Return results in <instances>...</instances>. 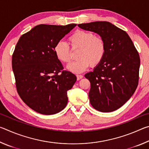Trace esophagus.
I'll return each mask as SVG.
<instances>
[{"label": "esophagus", "mask_w": 149, "mask_h": 149, "mask_svg": "<svg viewBox=\"0 0 149 149\" xmlns=\"http://www.w3.org/2000/svg\"><path fill=\"white\" fill-rule=\"evenodd\" d=\"M76 76H77V80H79V79H82V78L84 77V75H77Z\"/></svg>", "instance_id": "34e87169"}]
</instances>
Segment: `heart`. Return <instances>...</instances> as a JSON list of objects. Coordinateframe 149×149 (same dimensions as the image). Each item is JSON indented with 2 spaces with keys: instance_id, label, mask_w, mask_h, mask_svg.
<instances>
[{
  "instance_id": "b5f03b06",
  "label": "heart",
  "mask_w": 149,
  "mask_h": 149,
  "mask_svg": "<svg viewBox=\"0 0 149 149\" xmlns=\"http://www.w3.org/2000/svg\"><path fill=\"white\" fill-rule=\"evenodd\" d=\"M68 43L72 50H78L76 54L77 60L67 67L71 72L80 73L89 65L97 66L104 56V41L92 32L77 30L68 37ZM54 51L57 58L63 63H69L72 59L71 50L64 41L57 42L54 45Z\"/></svg>"
}]
</instances>
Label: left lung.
Instances as JSON below:
<instances>
[{
	"mask_svg": "<svg viewBox=\"0 0 149 149\" xmlns=\"http://www.w3.org/2000/svg\"><path fill=\"white\" fill-rule=\"evenodd\" d=\"M77 26L97 33L105 42L101 62L85 75L91 83V104L102 112L117 110L137 87L140 67L138 51L127 33L110 22H94Z\"/></svg>",
	"mask_w": 149,
	"mask_h": 149,
	"instance_id": "left-lung-1",
	"label": "left lung"
}]
</instances>
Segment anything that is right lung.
Wrapping results in <instances>:
<instances>
[{
  "label": "right lung",
  "instance_id": "right-lung-1",
  "mask_svg": "<svg viewBox=\"0 0 149 149\" xmlns=\"http://www.w3.org/2000/svg\"><path fill=\"white\" fill-rule=\"evenodd\" d=\"M75 26L38 25L22 35L15 47L12 65L17 93L40 114H56L67 105V91L77 78L64 70L54 47Z\"/></svg>",
  "mask_w": 149,
  "mask_h": 149
}]
</instances>
